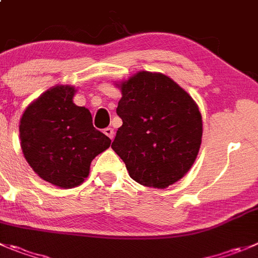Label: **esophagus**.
Listing matches in <instances>:
<instances>
[{
    "label": "esophagus",
    "mask_w": 258,
    "mask_h": 258,
    "mask_svg": "<svg viewBox=\"0 0 258 258\" xmlns=\"http://www.w3.org/2000/svg\"><path fill=\"white\" fill-rule=\"evenodd\" d=\"M104 133L105 136L109 137L110 139H114V136H115V132L112 127H106V129H104Z\"/></svg>",
    "instance_id": "esophagus-1"
}]
</instances>
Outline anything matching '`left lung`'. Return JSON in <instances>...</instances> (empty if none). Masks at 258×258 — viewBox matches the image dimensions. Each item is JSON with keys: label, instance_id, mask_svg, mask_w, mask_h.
<instances>
[{"label": "left lung", "instance_id": "8db88e82", "mask_svg": "<svg viewBox=\"0 0 258 258\" xmlns=\"http://www.w3.org/2000/svg\"><path fill=\"white\" fill-rule=\"evenodd\" d=\"M122 125L111 144L129 176L166 188L187 173L199 153L203 120L192 97L167 76L141 71L120 82Z\"/></svg>", "mask_w": 258, "mask_h": 258}]
</instances>
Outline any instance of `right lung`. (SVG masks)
Here are the masks:
<instances>
[{"instance_id": "add662e5", "label": "right lung", "mask_w": 258, "mask_h": 258, "mask_svg": "<svg viewBox=\"0 0 258 258\" xmlns=\"http://www.w3.org/2000/svg\"><path fill=\"white\" fill-rule=\"evenodd\" d=\"M73 86H54L31 102L20 119L21 149L34 172L62 188L81 185L91 162L111 144L92 125L90 110L73 102Z\"/></svg>"}]
</instances>
